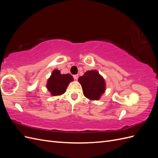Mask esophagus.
Returning a JSON list of instances; mask_svg holds the SVG:
<instances>
[{"label": "esophagus", "mask_w": 158, "mask_h": 158, "mask_svg": "<svg viewBox=\"0 0 158 158\" xmlns=\"http://www.w3.org/2000/svg\"><path fill=\"white\" fill-rule=\"evenodd\" d=\"M74 78L75 80H77L78 78V74H76V75H74Z\"/></svg>", "instance_id": "1"}]
</instances>
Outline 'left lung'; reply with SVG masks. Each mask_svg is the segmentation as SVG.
I'll use <instances>...</instances> for the list:
<instances>
[{
	"instance_id": "1",
	"label": "left lung",
	"mask_w": 158,
	"mask_h": 158,
	"mask_svg": "<svg viewBox=\"0 0 158 158\" xmlns=\"http://www.w3.org/2000/svg\"><path fill=\"white\" fill-rule=\"evenodd\" d=\"M85 98L89 100H99L106 89L103 76L97 70H88L78 78Z\"/></svg>"
}]
</instances>
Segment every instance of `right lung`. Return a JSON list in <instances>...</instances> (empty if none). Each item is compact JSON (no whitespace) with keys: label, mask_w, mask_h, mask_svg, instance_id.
Masks as SVG:
<instances>
[{"label":"right lung","mask_w":158,"mask_h":158,"mask_svg":"<svg viewBox=\"0 0 158 158\" xmlns=\"http://www.w3.org/2000/svg\"><path fill=\"white\" fill-rule=\"evenodd\" d=\"M74 78L70 74H60V71L55 69L52 72L47 80L46 87L52 96L60 95L65 93L66 88Z\"/></svg>","instance_id":"1"}]
</instances>
